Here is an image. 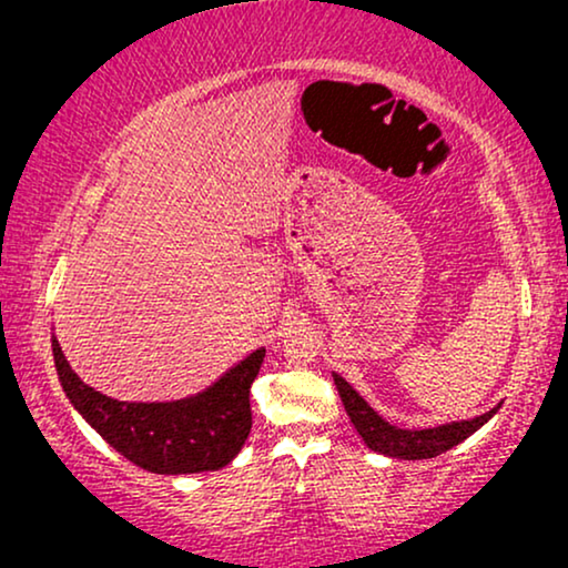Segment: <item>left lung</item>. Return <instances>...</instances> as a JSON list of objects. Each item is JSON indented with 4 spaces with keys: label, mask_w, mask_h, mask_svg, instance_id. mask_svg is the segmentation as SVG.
Wrapping results in <instances>:
<instances>
[{
    "label": "left lung",
    "mask_w": 568,
    "mask_h": 568,
    "mask_svg": "<svg viewBox=\"0 0 568 568\" xmlns=\"http://www.w3.org/2000/svg\"><path fill=\"white\" fill-rule=\"evenodd\" d=\"M333 383L338 387L341 400L356 432L362 434L364 445L375 449L379 455L387 457H400V460H429L437 457L455 445H460L463 439H468L470 434H476L488 418H491L501 406H496L484 416L470 418V422H453L434 426V429H398V426L387 424L352 385L346 383L341 375H333Z\"/></svg>",
    "instance_id": "1"
}]
</instances>
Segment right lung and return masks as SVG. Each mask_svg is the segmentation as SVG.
Wrapping results in <instances>:
<instances>
[{
  "instance_id": "obj_1",
  "label": "right lung",
  "mask_w": 568,
  "mask_h": 568,
  "mask_svg": "<svg viewBox=\"0 0 568 568\" xmlns=\"http://www.w3.org/2000/svg\"><path fill=\"white\" fill-rule=\"evenodd\" d=\"M53 362L67 398L84 422L139 468L160 476L220 470L251 434V385L266 356L255 348L204 393L170 403H123L84 385L69 367L57 336Z\"/></svg>"
}]
</instances>
